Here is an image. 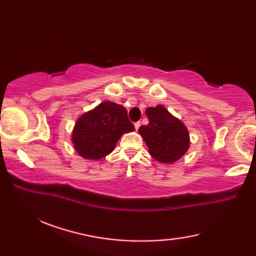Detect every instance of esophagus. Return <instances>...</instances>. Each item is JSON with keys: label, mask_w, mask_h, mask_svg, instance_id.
<instances>
[{"label": "esophagus", "mask_w": 256, "mask_h": 256, "mask_svg": "<svg viewBox=\"0 0 256 256\" xmlns=\"http://www.w3.org/2000/svg\"><path fill=\"white\" fill-rule=\"evenodd\" d=\"M134 126H135V128H136V131H138V130L140 128V122H136V123H135Z\"/></svg>", "instance_id": "1"}]
</instances>
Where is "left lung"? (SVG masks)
<instances>
[{"instance_id":"8db88e82","label":"left lung","mask_w":256,"mask_h":256,"mask_svg":"<svg viewBox=\"0 0 256 256\" xmlns=\"http://www.w3.org/2000/svg\"><path fill=\"white\" fill-rule=\"evenodd\" d=\"M148 124L138 128L150 154L164 164L178 160L189 148V133L184 124L162 106L146 108Z\"/></svg>"}]
</instances>
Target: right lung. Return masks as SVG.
I'll list each match as a JSON object with an SVG mask.
<instances>
[{
  "mask_svg": "<svg viewBox=\"0 0 256 256\" xmlns=\"http://www.w3.org/2000/svg\"><path fill=\"white\" fill-rule=\"evenodd\" d=\"M134 130L125 108L106 101L77 120L72 142L80 156L96 160L110 154L124 133Z\"/></svg>",
  "mask_w": 256,
  "mask_h": 256,
  "instance_id": "obj_1",
  "label": "right lung"
}]
</instances>
